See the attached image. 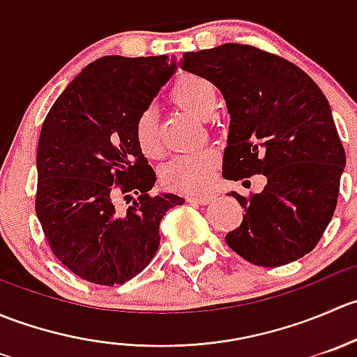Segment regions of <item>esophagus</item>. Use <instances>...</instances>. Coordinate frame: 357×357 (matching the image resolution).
I'll list each match as a JSON object with an SVG mask.
<instances>
[{
	"label": "esophagus",
	"instance_id": "34e87169",
	"mask_svg": "<svg viewBox=\"0 0 357 357\" xmlns=\"http://www.w3.org/2000/svg\"><path fill=\"white\" fill-rule=\"evenodd\" d=\"M190 204H195V205H207L214 200V195H192L186 199Z\"/></svg>",
	"mask_w": 357,
	"mask_h": 357
}]
</instances>
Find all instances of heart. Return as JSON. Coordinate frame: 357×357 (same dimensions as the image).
Wrapping results in <instances>:
<instances>
[{
    "label": "heart",
    "instance_id": "1",
    "mask_svg": "<svg viewBox=\"0 0 357 357\" xmlns=\"http://www.w3.org/2000/svg\"><path fill=\"white\" fill-rule=\"evenodd\" d=\"M171 100L179 109L199 119H208L218 109L219 96L214 84L205 77L186 74L174 84ZM135 138L146 157H157L162 152L157 115L153 110H143L135 122ZM218 167V155L212 150L185 153L172 158L162 171V179L179 192H205L212 186Z\"/></svg>",
    "mask_w": 357,
    "mask_h": 357
}]
</instances>
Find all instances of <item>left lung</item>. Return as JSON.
I'll return each mask as SVG.
<instances>
[{
	"label": "left lung",
	"instance_id": "8db88e82",
	"mask_svg": "<svg viewBox=\"0 0 357 357\" xmlns=\"http://www.w3.org/2000/svg\"><path fill=\"white\" fill-rule=\"evenodd\" d=\"M181 66L211 81L226 102L222 176L268 178L250 199L228 193L245 211L226 235L228 247L264 268L304 257L332 221L345 167L326 96L297 66L254 46L226 43L185 53Z\"/></svg>",
	"mask_w": 357,
	"mask_h": 357
}]
</instances>
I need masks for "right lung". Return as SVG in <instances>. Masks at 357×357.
I'll use <instances>...</instances> for the list:
<instances>
[{"label": "right lung", "mask_w": 357, "mask_h": 357, "mask_svg": "<svg viewBox=\"0 0 357 357\" xmlns=\"http://www.w3.org/2000/svg\"><path fill=\"white\" fill-rule=\"evenodd\" d=\"M176 72L160 56H102L63 89L39 135L36 214L67 269L96 285H122L160 245L165 212L185 199L150 195L155 172L135 138V122ZM132 199L122 211L116 199ZM137 199H134V195Z\"/></svg>", "instance_id": "add662e5"}]
</instances>
